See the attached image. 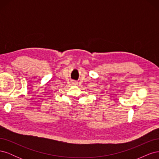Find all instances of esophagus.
Wrapping results in <instances>:
<instances>
[{
	"label": "esophagus",
	"instance_id": "esophagus-1",
	"mask_svg": "<svg viewBox=\"0 0 159 159\" xmlns=\"http://www.w3.org/2000/svg\"><path fill=\"white\" fill-rule=\"evenodd\" d=\"M72 84H73V85H77V82H76V81H72Z\"/></svg>",
	"mask_w": 159,
	"mask_h": 159
}]
</instances>
